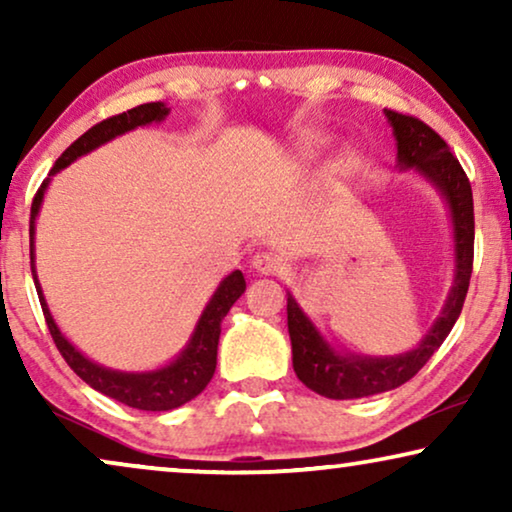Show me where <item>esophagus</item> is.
<instances>
[{
  "label": "esophagus",
  "mask_w": 512,
  "mask_h": 512,
  "mask_svg": "<svg viewBox=\"0 0 512 512\" xmlns=\"http://www.w3.org/2000/svg\"><path fill=\"white\" fill-rule=\"evenodd\" d=\"M254 270L258 275H279V272H284V258L279 254H272V251H263V254H256L254 261Z\"/></svg>",
  "instance_id": "obj_1"
}]
</instances>
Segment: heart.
I'll return each instance as SVG.
<instances>
[{"label": "heart", "instance_id": "1", "mask_svg": "<svg viewBox=\"0 0 512 512\" xmlns=\"http://www.w3.org/2000/svg\"><path fill=\"white\" fill-rule=\"evenodd\" d=\"M326 146H328V137L324 135V132L307 130V132H303V137H300V151H303L305 158L321 156ZM352 167H354V156L352 153H345V156L338 160V170L347 172V170H352Z\"/></svg>", "mask_w": 512, "mask_h": 512}]
</instances>
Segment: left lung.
Returning a JSON list of instances; mask_svg holds the SVG:
<instances>
[{"mask_svg":"<svg viewBox=\"0 0 512 512\" xmlns=\"http://www.w3.org/2000/svg\"><path fill=\"white\" fill-rule=\"evenodd\" d=\"M384 116L396 137V160L401 170H415L445 200L454 233V279L440 317L415 349L396 356H363L335 349L319 328L312 324L303 307L286 293V321H289L293 370L307 389L333 401L384 394L412 380L433 352L443 345L464 307L468 282L473 272V193L466 172L452 156L450 146L438 132L415 116L384 109Z\"/></svg>","mask_w":512,"mask_h":512,"instance_id":"left-lung-1","label":"left lung"}]
</instances>
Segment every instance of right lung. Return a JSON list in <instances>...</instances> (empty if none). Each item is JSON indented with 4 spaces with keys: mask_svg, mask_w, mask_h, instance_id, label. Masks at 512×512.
Here are the masks:
<instances>
[{
    "mask_svg": "<svg viewBox=\"0 0 512 512\" xmlns=\"http://www.w3.org/2000/svg\"><path fill=\"white\" fill-rule=\"evenodd\" d=\"M167 114H170V109H167L165 102L139 104V107L123 111V114L118 116H111L107 121L93 125L88 132H83V135L76 139V142L69 146L58 160H55L53 170L48 172L44 184H41L37 195H34L32 214H30L32 277H34V286H37L41 310H44L48 331L53 335L55 347H58L60 354L65 356L69 368H72L74 373L79 375L83 382L90 384L95 391L114 398L118 403L130 405V408L149 410V412L179 408V405H184L191 401V398L198 396L200 391L207 387L209 380H212L216 370V349H219L221 321L228 314L230 307L235 305V300L242 296L244 289H247L244 275L240 270H235L230 272L219 286H216L214 296L209 298L207 307L202 310L198 324H195V331L186 342V347L181 349V352L174 356L167 366L156 368V370H144V373H125V370H114L90 361L86 354H81L79 349H76L65 335H62L58 324H55L53 314L48 310L44 291H41L37 265H34V230H37L34 228V223H37L41 202H44V193L55 174L65 170L67 165H72L76 158L86 156V153L95 151L97 146L111 142V139L118 135H125V132L142 128V125L165 121Z\"/></svg>",
    "mask_w": 512,
    "mask_h": 512,
    "instance_id": "1",
    "label": "right lung"
}]
</instances>
